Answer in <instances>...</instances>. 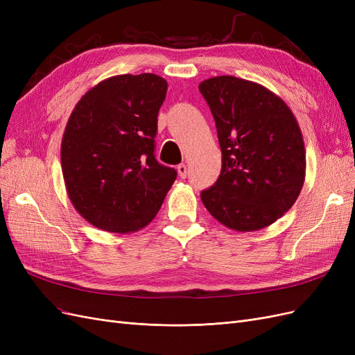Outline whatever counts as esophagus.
Wrapping results in <instances>:
<instances>
[{"instance_id": "obj_1", "label": "esophagus", "mask_w": 355, "mask_h": 355, "mask_svg": "<svg viewBox=\"0 0 355 355\" xmlns=\"http://www.w3.org/2000/svg\"><path fill=\"white\" fill-rule=\"evenodd\" d=\"M178 173H179V176H180L182 179H185L187 175H188L187 166H185V164H179V166H178Z\"/></svg>"}]
</instances>
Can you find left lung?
Masks as SVG:
<instances>
[{"label": "left lung", "mask_w": 355, "mask_h": 355, "mask_svg": "<svg viewBox=\"0 0 355 355\" xmlns=\"http://www.w3.org/2000/svg\"><path fill=\"white\" fill-rule=\"evenodd\" d=\"M222 151L216 184L201 201L225 227H270L293 206L305 180V146L293 112L263 85L231 75L200 83Z\"/></svg>", "instance_id": "8db88e82"}]
</instances>
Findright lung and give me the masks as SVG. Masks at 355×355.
<instances>
[{
    "label": "right lung",
    "mask_w": 355,
    "mask_h": 355,
    "mask_svg": "<svg viewBox=\"0 0 355 355\" xmlns=\"http://www.w3.org/2000/svg\"><path fill=\"white\" fill-rule=\"evenodd\" d=\"M167 81L155 73L115 75L75 105L60 146L68 197L93 227L135 232L151 222L176 179L155 159L158 111Z\"/></svg>",
    "instance_id": "right-lung-1"
}]
</instances>
